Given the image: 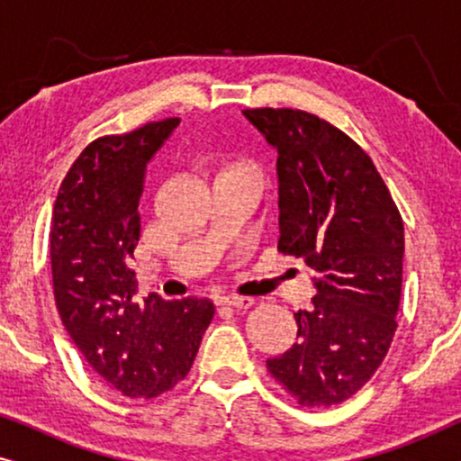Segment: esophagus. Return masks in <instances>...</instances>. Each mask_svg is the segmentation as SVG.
<instances>
[{
	"instance_id": "obj_1",
	"label": "esophagus",
	"mask_w": 461,
	"mask_h": 461,
	"mask_svg": "<svg viewBox=\"0 0 461 461\" xmlns=\"http://www.w3.org/2000/svg\"><path fill=\"white\" fill-rule=\"evenodd\" d=\"M220 304L224 306H232V308H249L254 304V298H248V295H237V294H224L218 298Z\"/></svg>"
}]
</instances>
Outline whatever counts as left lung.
<instances>
[{
  "label": "left lung",
  "instance_id": "1",
  "mask_svg": "<svg viewBox=\"0 0 461 461\" xmlns=\"http://www.w3.org/2000/svg\"><path fill=\"white\" fill-rule=\"evenodd\" d=\"M279 150V251L314 268L317 295L295 312L298 342L268 374L302 407L339 405L388 355L402 285L405 226L371 157L300 109H245Z\"/></svg>",
  "mask_w": 461,
  "mask_h": 461
}]
</instances>
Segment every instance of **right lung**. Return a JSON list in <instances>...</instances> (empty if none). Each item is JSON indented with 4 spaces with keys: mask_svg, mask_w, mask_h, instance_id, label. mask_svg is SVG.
I'll return each mask as SVG.
<instances>
[{
    "mask_svg": "<svg viewBox=\"0 0 461 461\" xmlns=\"http://www.w3.org/2000/svg\"><path fill=\"white\" fill-rule=\"evenodd\" d=\"M178 123L167 117L87 144L52 213L50 258L62 325L100 380L130 399H155L185 380L216 314L207 298H134L130 260L140 241L144 182Z\"/></svg>",
    "mask_w": 461,
    "mask_h": 461,
    "instance_id": "1",
    "label": "right lung"
}]
</instances>
